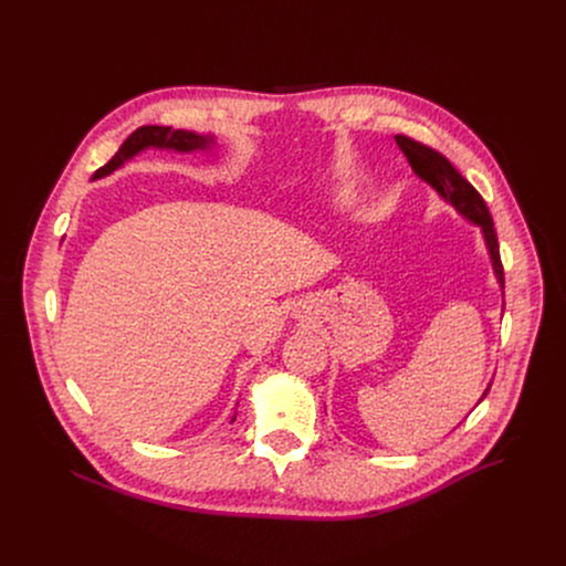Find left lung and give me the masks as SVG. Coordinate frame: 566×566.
<instances>
[{
    "label": "left lung",
    "mask_w": 566,
    "mask_h": 566,
    "mask_svg": "<svg viewBox=\"0 0 566 566\" xmlns=\"http://www.w3.org/2000/svg\"><path fill=\"white\" fill-rule=\"evenodd\" d=\"M394 138H396V145L400 147V151L408 156L415 175L421 181H426L428 186H432L437 190V195L446 203H450L463 219H468L470 223H476L481 228L483 241H486V249H489V255H491V262H493L495 277L504 289V269H502V260H500L497 232H495L493 217L489 212L486 201H483L481 195L454 170V166L443 154H439L437 149H432V147H428L419 140H412L408 136L398 134ZM486 394H489V389L483 391V396H486Z\"/></svg>",
    "instance_id": "8db88e82"
}]
</instances>
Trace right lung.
Returning <instances> with one entry per match:
<instances>
[{"mask_svg":"<svg viewBox=\"0 0 566 566\" xmlns=\"http://www.w3.org/2000/svg\"><path fill=\"white\" fill-rule=\"evenodd\" d=\"M214 145L212 134H195L186 129H172V127H160V125H143L134 134L125 138V143L118 147V151L112 156L109 164H105L101 170L94 172L92 181L103 179L118 168H123L129 158L140 154L143 149L156 147V149H175V151H197V149H208ZM234 421V417H232Z\"/></svg>","mask_w":566,"mask_h":566,"instance_id":"obj_1","label":"right lung"}]
</instances>
